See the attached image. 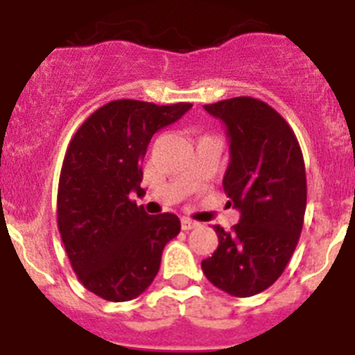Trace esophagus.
Masks as SVG:
<instances>
[{
	"mask_svg": "<svg viewBox=\"0 0 355 355\" xmlns=\"http://www.w3.org/2000/svg\"><path fill=\"white\" fill-rule=\"evenodd\" d=\"M197 222H193V220H190V218H181V229H183V231H190V229H196L197 227Z\"/></svg>",
	"mask_w": 355,
	"mask_h": 355,
	"instance_id": "esophagus-1",
	"label": "esophagus"
}]
</instances>
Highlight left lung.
<instances>
[{
  "mask_svg": "<svg viewBox=\"0 0 355 355\" xmlns=\"http://www.w3.org/2000/svg\"><path fill=\"white\" fill-rule=\"evenodd\" d=\"M229 139L224 192L240 211L231 231L213 225L218 247L200 263L211 284L233 297L261 293L281 277L299 243L306 213V168L286 121L254 97L205 105Z\"/></svg>",
  "mask_w": 355,
  "mask_h": 355,
  "instance_id": "1",
  "label": "left lung"
}]
</instances>
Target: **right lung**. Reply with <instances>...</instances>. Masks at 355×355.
Here are the masks:
<instances>
[{"mask_svg": "<svg viewBox=\"0 0 355 355\" xmlns=\"http://www.w3.org/2000/svg\"><path fill=\"white\" fill-rule=\"evenodd\" d=\"M190 103L158 106L119 99L96 110L65 153L56 218L80 283L110 302L139 297L155 281L163 247L181 231L172 213L147 215L131 200L142 193V159L156 131Z\"/></svg>", "mask_w": 355, "mask_h": 355, "instance_id": "right-lung-1", "label": "right lung"}]
</instances>
